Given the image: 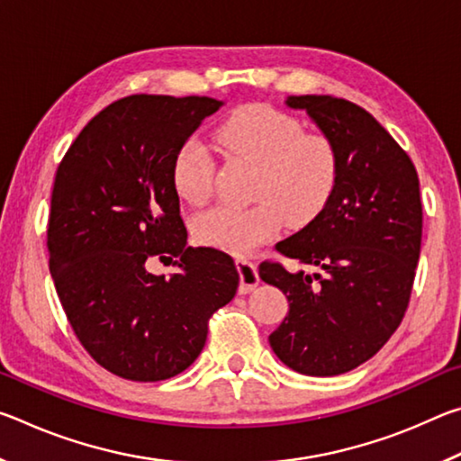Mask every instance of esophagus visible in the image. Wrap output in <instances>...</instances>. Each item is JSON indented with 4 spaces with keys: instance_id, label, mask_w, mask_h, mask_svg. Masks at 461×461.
I'll return each instance as SVG.
<instances>
[{
    "instance_id": "esophagus-1",
    "label": "esophagus",
    "mask_w": 461,
    "mask_h": 461,
    "mask_svg": "<svg viewBox=\"0 0 461 461\" xmlns=\"http://www.w3.org/2000/svg\"><path fill=\"white\" fill-rule=\"evenodd\" d=\"M236 267H238V272H240V293L246 294L249 291H254V288L258 286V283H260L256 264L246 260V258H238Z\"/></svg>"
}]
</instances>
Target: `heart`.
<instances>
[{"mask_svg": "<svg viewBox=\"0 0 461 461\" xmlns=\"http://www.w3.org/2000/svg\"><path fill=\"white\" fill-rule=\"evenodd\" d=\"M225 152L258 165L252 207H213L194 217L193 236L230 254H248L270 240L286 221L301 228L330 203L339 160L333 142L305 131L299 120L268 105H246L215 130ZM215 162L199 140H186L173 160V186L189 205H203L213 193Z\"/></svg>", "mask_w": 461, "mask_h": 461, "instance_id": "heart-1", "label": "heart"}]
</instances>
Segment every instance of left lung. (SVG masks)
<instances>
[{"label": "left lung", "instance_id": "left-lung-1", "mask_svg": "<svg viewBox=\"0 0 461 461\" xmlns=\"http://www.w3.org/2000/svg\"><path fill=\"white\" fill-rule=\"evenodd\" d=\"M335 146L338 185L313 221L276 249L303 268L262 262L260 278L288 299L270 333L278 360L307 376H338L390 339L409 307L423 207L409 154L352 101L291 95Z\"/></svg>", "mask_w": 461, "mask_h": 461}]
</instances>
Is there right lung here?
<instances>
[{
  "mask_svg": "<svg viewBox=\"0 0 461 461\" xmlns=\"http://www.w3.org/2000/svg\"><path fill=\"white\" fill-rule=\"evenodd\" d=\"M212 97L130 95L81 130L50 199L49 267L60 305L99 366L134 382L173 378L197 360L207 323L238 291L233 260L186 246L173 160ZM158 255L179 270L156 277Z\"/></svg>",
  "mask_w": 461,
  "mask_h": 461,
  "instance_id": "obj_1",
  "label": "right lung"
}]
</instances>
